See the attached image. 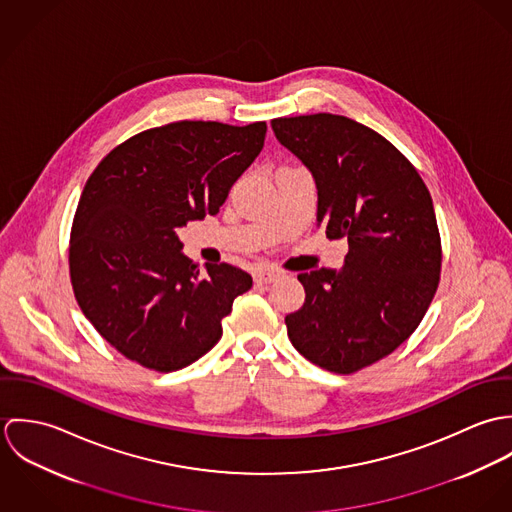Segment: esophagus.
Masks as SVG:
<instances>
[{
  "label": "esophagus",
  "instance_id": "esophagus-1",
  "mask_svg": "<svg viewBox=\"0 0 512 512\" xmlns=\"http://www.w3.org/2000/svg\"><path fill=\"white\" fill-rule=\"evenodd\" d=\"M280 276H282V274H280L278 270H256V272H254V282H258V284H272V282H276Z\"/></svg>",
  "mask_w": 512,
  "mask_h": 512
}]
</instances>
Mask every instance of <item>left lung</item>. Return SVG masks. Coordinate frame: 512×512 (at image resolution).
Returning <instances> with one entry per match:
<instances>
[{
  "label": "left lung",
  "instance_id": "obj_1",
  "mask_svg": "<svg viewBox=\"0 0 512 512\" xmlns=\"http://www.w3.org/2000/svg\"><path fill=\"white\" fill-rule=\"evenodd\" d=\"M278 142L311 171L317 226L347 238L345 266L299 274L305 303L286 315L293 347L313 365L351 374L396 351L439 284L432 195L386 138L337 114L272 120Z\"/></svg>",
  "mask_w": 512,
  "mask_h": 512
}]
</instances>
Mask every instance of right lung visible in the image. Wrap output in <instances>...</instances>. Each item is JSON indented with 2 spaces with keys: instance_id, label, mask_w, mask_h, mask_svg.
Wrapping results in <instances>:
<instances>
[{
  "instance_id": "obj_1",
  "label": "right lung",
  "mask_w": 512,
  "mask_h": 512,
  "mask_svg": "<svg viewBox=\"0 0 512 512\" xmlns=\"http://www.w3.org/2000/svg\"><path fill=\"white\" fill-rule=\"evenodd\" d=\"M266 122H173L114 147L92 171L71 230L74 297L126 359L159 372L219 343L232 301L252 278L187 258L175 230L217 215L264 147Z\"/></svg>"
}]
</instances>
